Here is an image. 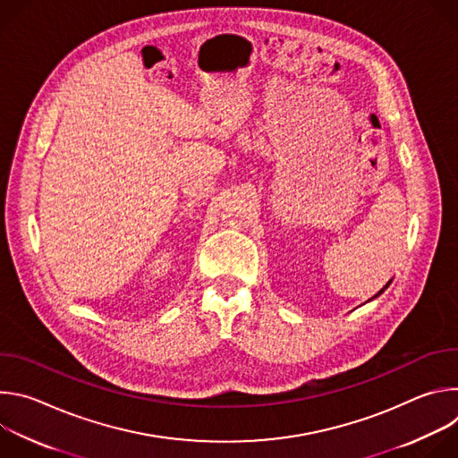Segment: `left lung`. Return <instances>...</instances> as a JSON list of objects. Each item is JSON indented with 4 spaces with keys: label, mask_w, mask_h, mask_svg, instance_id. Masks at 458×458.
Wrapping results in <instances>:
<instances>
[{
    "label": "left lung",
    "mask_w": 458,
    "mask_h": 458,
    "mask_svg": "<svg viewBox=\"0 0 458 458\" xmlns=\"http://www.w3.org/2000/svg\"><path fill=\"white\" fill-rule=\"evenodd\" d=\"M391 281H394V279H389V281H387V284H386V286H384V288H382V290H380V292H377V295H373V297H371V299H369V301H373V299H377V297H378V295H380V293H382V292H384V290H386V288H387V286H389V284H391Z\"/></svg>",
    "instance_id": "left-lung-1"
}]
</instances>
